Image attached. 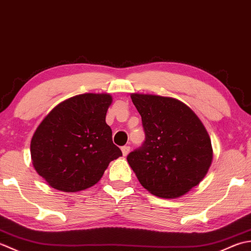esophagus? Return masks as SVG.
<instances>
[{"mask_svg":"<svg viewBox=\"0 0 251 251\" xmlns=\"http://www.w3.org/2000/svg\"><path fill=\"white\" fill-rule=\"evenodd\" d=\"M121 151H122V154H124V156H126L130 151V146H122Z\"/></svg>","mask_w":251,"mask_h":251,"instance_id":"34e87169","label":"esophagus"}]
</instances>
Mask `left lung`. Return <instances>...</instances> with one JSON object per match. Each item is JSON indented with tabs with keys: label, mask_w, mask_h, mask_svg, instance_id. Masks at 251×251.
Wrapping results in <instances>:
<instances>
[{
	"label": "left lung",
	"mask_w": 251,
	"mask_h": 251,
	"mask_svg": "<svg viewBox=\"0 0 251 251\" xmlns=\"http://www.w3.org/2000/svg\"><path fill=\"white\" fill-rule=\"evenodd\" d=\"M145 141L126 157L142 186L162 198H176L199 184L212 161L208 132L182 101L132 94Z\"/></svg>",
	"instance_id": "obj_1"
}]
</instances>
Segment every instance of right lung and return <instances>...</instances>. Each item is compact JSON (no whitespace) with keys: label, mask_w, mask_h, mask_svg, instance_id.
<instances>
[{"label":"right lung","mask_w":251,"mask_h":251,"mask_svg":"<svg viewBox=\"0 0 251 251\" xmlns=\"http://www.w3.org/2000/svg\"><path fill=\"white\" fill-rule=\"evenodd\" d=\"M109 94L86 93L58 104L41 122L30 145L33 167L49 185L78 192L93 186L122 156L112 143L106 112Z\"/></svg>","instance_id":"add662e5"}]
</instances>
